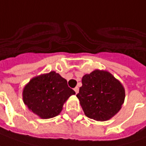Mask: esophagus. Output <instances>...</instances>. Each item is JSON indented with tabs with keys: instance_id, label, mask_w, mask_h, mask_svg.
<instances>
[{
	"instance_id": "1",
	"label": "esophagus",
	"mask_w": 146,
	"mask_h": 146,
	"mask_svg": "<svg viewBox=\"0 0 146 146\" xmlns=\"http://www.w3.org/2000/svg\"><path fill=\"white\" fill-rule=\"evenodd\" d=\"M74 91H75V92H76V93H78V92H79V88L75 87L74 88Z\"/></svg>"
}]
</instances>
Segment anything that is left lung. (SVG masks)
Segmentation results:
<instances>
[{
	"label": "left lung",
	"mask_w": 146,
	"mask_h": 146,
	"mask_svg": "<svg viewBox=\"0 0 146 146\" xmlns=\"http://www.w3.org/2000/svg\"><path fill=\"white\" fill-rule=\"evenodd\" d=\"M76 96L85 115L97 121H106L120 110L125 90L111 73L97 70L82 77V86Z\"/></svg>",
	"instance_id": "left-lung-1"
}]
</instances>
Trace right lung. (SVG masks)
<instances>
[{
    "label": "right lung",
    "instance_id": "right-lung-1",
    "mask_svg": "<svg viewBox=\"0 0 146 146\" xmlns=\"http://www.w3.org/2000/svg\"><path fill=\"white\" fill-rule=\"evenodd\" d=\"M75 92L67 84V80L55 72L36 76L23 88L24 104L42 119L57 116L64 103Z\"/></svg>",
    "mask_w": 146,
    "mask_h": 146
}]
</instances>
